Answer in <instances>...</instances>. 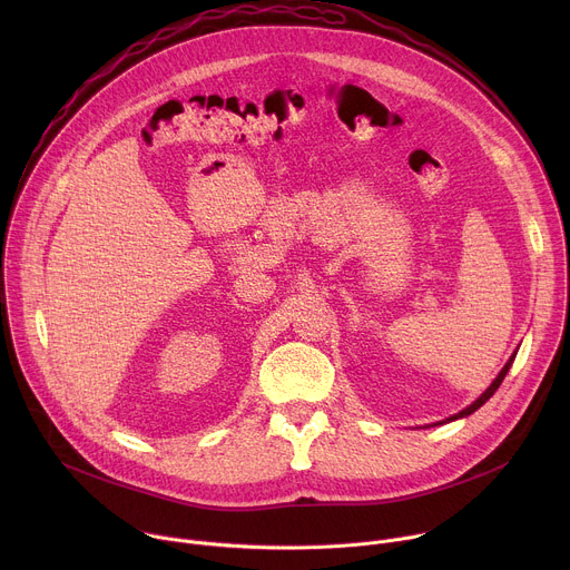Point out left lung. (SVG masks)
<instances>
[{
	"mask_svg": "<svg viewBox=\"0 0 570 570\" xmlns=\"http://www.w3.org/2000/svg\"><path fill=\"white\" fill-rule=\"evenodd\" d=\"M514 358H517V352H514V354H512V356H510V361H508V363H505V365H503V370H501V372H499V376H497V379H494V381H492V385H490V387H487V390H484V392H482V394H480V396H478V399H475V401H473V403H471V405H466V409H462V411H460V413H455V415H451V417H446V420H444V422H438V424H449V422H455V420H462V417H469V415H471V413H475V411H478V409H480V405H482V403H487V401H490V396H492V394H494V392H497V390H499V385H501V383H503V379H505V374H508V372H510V367H512V363H514ZM438 424H435V426H438Z\"/></svg>",
	"mask_w": 570,
	"mask_h": 570,
	"instance_id": "left-lung-1",
	"label": "left lung"
}]
</instances>
